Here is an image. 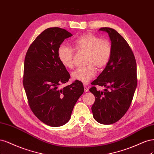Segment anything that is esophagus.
I'll use <instances>...</instances> for the list:
<instances>
[{
    "instance_id": "obj_1",
    "label": "esophagus",
    "mask_w": 154,
    "mask_h": 154,
    "mask_svg": "<svg viewBox=\"0 0 154 154\" xmlns=\"http://www.w3.org/2000/svg\"><path fill=\"white\" fill-rule=\"evenodd\" d=\"M84 92H88L89 90L88 88L86 85H84Z\"/></svg>"
}]
</instances>
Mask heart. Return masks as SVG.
I'll return each instance as SVG.
<instances>
[{
	"instance_id": "1",
	"label": "heart",
	"mask_w": 154,
	"mask_h": 154,
	"mask_svg": "<svg viewBox=\"0 0 154 154\" xmlns=\"http://www.w3.org/2000/svg\"><path fill=\"white\" fill-rule=\"evenodd\" d=\"M73 46L76 51L86 52V64L88 65L77 68L72 73V77L74 80L87 84L95 76V67L100 70L109 62L112 54L111 43L94 34L86 33L74 39ZM74 54L73 48L68 46L61 45L58 48L59 61L66 68L73 67Z\"/></svg>"
}]
</instances>
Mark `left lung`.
Here are the masks:
<instances>
[{
	"label": "left lung",
	"instance_id": "1",
	"mask_svg": "<svg viewBox=\"0 0 154 154\" xmlns=\"http://www.w3.org/2000/svg\"><path fill=\"white\" fill-rule=\"evenodd\" d=\"M108 33L112 45V54L103 72L91 82L93 86H104V91L92 86L90 91L95 95L91 107L95 120L103 125L116 123L130 107L137 86V65L129 45L116 30L102 27Z\"/></svg>",
	"mask_w": 154,
	"mask_h": 154
}]
</instances>
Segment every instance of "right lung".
<instances>
[{
  "label": "right lung",
  "mask_w": 154,
  "mask_h": 154,
  "mask_svg": "<svg viewBox=\"0 0 154 154\" xmlns=\"http://www.w3.org/2000/svg\"><path fill=\"white\" fill-rule=\"evenodd\" d=\"M72 36L64 29L48 28L31 44L25 57L23 84L29 107L39 120L51 127L69 121L84 92L83 84L78 81L59 88L70 75L59 61L57 51L64 39Z\"/></svg>",
  "instance_id": "obj_1"
}]
</instances>
